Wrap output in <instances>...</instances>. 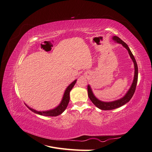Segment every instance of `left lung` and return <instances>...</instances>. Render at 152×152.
<instances>
[{"label":"left lung","instance_id":"obj_1","mask_svg":"<svg viewBox=\"0 0 152 152\" xmlns=\"http://www.w3.org/2000/svg\"><path fill=\"white\" fill-rule=\"evenodd\" d=\"M113 40H114L115 42H117L119 44H121L123 46L124 48H126L127 49V50H128V53H129V54L134 64V69H135L134 77V80H133V82H132L131 88L129 89V90L128 91V92L125 95V96L120 99H118L117 101H115V102H101V101L98 99L94 96L90 86H87V91H88V96H89V99H91V102H93V103L96 106V107H98V108H99L101 110H110L115 109L118 107H122V106H123L124 104H125L126 103L129 102L130 99L132 98V96L134 95V92L136 91V87L137 82V77H138V68H137V63L136 61V59H135L134 56H133L132 53L131 51L129 48L128 47V45L125 42H124L123 40H122L120 38L118 37L117 36H114L113 37Z\"/></svg>","mask_w":152,"mask_h":152}]
</instances>
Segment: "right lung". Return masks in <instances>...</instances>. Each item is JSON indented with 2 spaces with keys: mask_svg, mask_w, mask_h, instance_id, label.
Returning a JSON list of instances; mask_svg holds the SVG:
<instances>
[{
  "mask_svg": "<svg viewBox=\"0 0 152 152\" xmlns=\"http://www.w3.org/2000/svg\"><path fill=\"white\" fill-rule=\"evenodd\" d=\"M76 81L77 80H74L70 86H68V87H67L65 92V94H64L63 98L61 103L59 104V105L56 108H54L52 110H49V111H46V112H38L28 107H28L30 110H31L33 112L39 114L40 115L48 116V117H56L59 115H60L65 111V109L66 108L68 104L69 103V101H70V92L73 87V86H74Z\"/></svg>",
  "mask_w": 152,
  "mask_h": 152,
  "instance_id": "1",
  "label": "right lung"
}]
</instances>
